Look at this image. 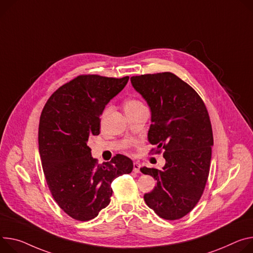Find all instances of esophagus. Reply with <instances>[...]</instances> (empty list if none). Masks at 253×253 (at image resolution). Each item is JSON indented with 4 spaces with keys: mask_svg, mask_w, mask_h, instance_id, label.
Here are the masks:
<instances>
[{
    "mask_svg": "<svg viewBox=\"0 0 253 253\" xmlns=\"http://www.w3.org/2000/svg\"><path fill=\"white\" fill-rule=\"evenodd\" d=\"M140 168H141V166H140L139 163L135 162V163L133 164V170H134L135 172H139V171H140Z\"/></svg>",
    "mask_w": 253,
    "mask_h": 253,
    "instance_id": "obj_1",
    "label": "esophagus"
}]
</instances>
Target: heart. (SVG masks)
Returning a JSON list of instances; mask_svg holds the SVG:
<instances>
[{"label": "heart", "instance_id": "obj_1", "mask_svg": "<svg viewBox=\"0 0 253 253\" xmlns=\"http://www.w3.org/2000/svg\"><path fill=\"white\" fill-rule=\"evenodd\" d=\"M141 106H143V104L140 101L135 100V99H129L124 103V110L127 111V110L135 109V108H138ZM106 112H107V110H106Z\"/></svg>", "mask_w": 253, "mask_h": 253}]
</instances>
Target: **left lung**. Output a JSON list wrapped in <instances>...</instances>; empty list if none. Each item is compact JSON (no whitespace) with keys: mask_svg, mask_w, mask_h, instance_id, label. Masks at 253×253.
Returning a JSON list of instances; mask_svg holds the SVG:
<instances>
[{"mask_svg":"<svg viewBox=\"0 0 253 253\" xmlns=\"http://www.w3.org/2000/svg\"><path fill=\"white\" fill-rule=\"evenodd\" d=\"M130 80L151 111L148 141L155 152L164 149L166 159L162 170L140 169L156 179L144 201L160 218L180 219L195 208L208 179L214 142L208 111L197 91L171 73Z\"/></svg>","mask_w":253,"mask_h":253,"instance_id":"obj_1","label":"left lung"}]
</instances>
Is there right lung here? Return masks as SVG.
Masks as SVG:
<instances>
[{
  "label": "right lung",
  "mask_w": 253,
  "mask_h": 253,
  "mask_svg": "<svg viewBox=\"0 0 253 253\" xmlns=\"http://www.w3.org/2000/svg\"><path fill=\"white\" fill-rule=\"evenodd\" d=\"M128 80L79 76L56 89L42 110L38 144L43 172L57 205L76 220L97 217L110 203L112 181L133 169L132 160L122 154L98 165L87 145L89 137L100 134L106 105Z\"/></svg>",
  "instance_id": "1"
}]
</instances>
